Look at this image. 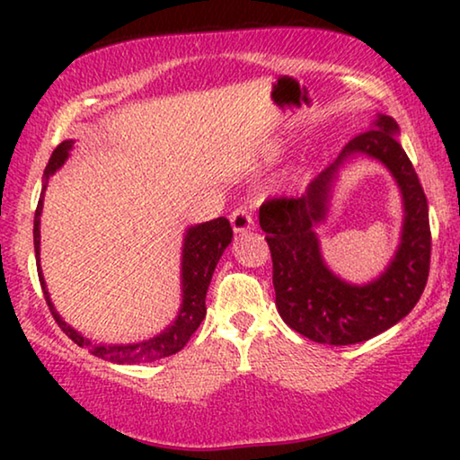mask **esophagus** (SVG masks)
Masks as SVG:
<instances>
[{"instance_id": "obj_1", "label": "esophagus", "mask_w": 460, "mask_h": 460, "mask_svg": "<svg viewBox=\"0 0 460 460\" xmlns=\"http://www.w3.org/2000/svg\"><path fill=\"white\" fill-rule=\"evenodd\" d=\"M231 227L235 233H245L253 227V213L252 208L239 207L231 213Z\"/></svg>"}]
</instances>
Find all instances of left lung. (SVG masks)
<instances>
[{"instance_id":"left-lung-1","label":"left lung","mask_w":460,"mask_h":460,"mask_svg":"<svg viewBox=\"0 0 460 460\" xmlns=\"http://www.w3.org/2000/svg\"><path fill=\"white\" fill-rule=\"evenodd\" d=\"M395 134V119L377 115L371 129L342 147L305 194L268 199L260 207V227L266 231L274 263L278 313L290 329L310 341L337 347L369 341L410 314L424 292L432 247L428 202ZM357 153L379 159L396 178L404 200L399 252L384 275L363 287L342 283L325 268L314 233L328 210L338 168Z\"/></svg>"}]
</instances>
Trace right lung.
<instances>
[{
  "label": "right lung",
  "mask_w": 460,
  "mask_h": 460,
  "mask_svg": "<svg viewBox=\"0 0 460 460\" xmlns=\"http://www.w3.org/2000/svg\"><path fill=\"white\" fill-rule=\"evenodd\" d=\"M73 147V139H66L62 142L57 150L52 152L49 164L44 170V184L40 192V200H38L36 213H34V252H36V266H38V278H40V286L46 298V305H49L54 321L58 323L62 332L66 334L68 339L75 341L79 347L89 349L99 359L111 361V363H152L158 359H164L181 351V349L190 341L194 331L199 329L202 318L207 314L205 298L208 284H211L213 271L219 263L221 255L227 245L231 243L233 229L229 221L225 217L219 219L194 225L184 235V245H182V305L178 310L176 321L168 326L166 331L155 334L150 341L134 342V345H103V342H91L84 339L81 332H76L73 326H68L62 321L57 308L52 306L50 294L46 290V282L40 270V215H42V200H44V190L46 184H49V178L57 172V170L65 164L68 158V152Z\"/></svg>",
  "instance_id": "1"
}]
</instances>
